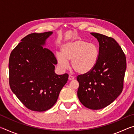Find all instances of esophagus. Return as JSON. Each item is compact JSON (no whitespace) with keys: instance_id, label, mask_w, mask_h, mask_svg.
Here are the masks:
<instances>
[{"instance_id":"1","label":"esophagus","mask_w":134,"mask_h":134,"mask_svg":"<svg viewBox=\"0 0 134 134\" xmlns=\"http://www.w3.org/2000/svg\"><path fill=\"white\" fill-rule=\"evenodd\" d=\"M74 77L73 76H72L71 75H70L69 76V80H74Z\"/></svg>"}]
</instances>
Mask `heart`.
<instances>
[{
	"instance_id": "heart-1",
	"label": "heart",
	"mask_w": 134,
	"mask_h": 134,
	"mask_svg": "<svg viewBox=\"0 0 134 134\" xmlns=\"http://www.w3.org/2000/svg\"><path fill=\"white\" fill-rule=\"evenodd\" d=\"M99 49L93 43L83 40H75L64 43L61 48V54H56L57 65L60 69L69 67V61L77 73L85 75L91 72L97 63Z\"/></svg>"
}]
</instances>
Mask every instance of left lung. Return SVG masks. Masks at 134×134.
<instances>
[{
  "label": "left lung",
  "mask_w": 134,
  "mask_h": 134,
  "mask_svg": "<svg viewBox=\"0 0 134 134\" xmlns=\"http://www.w3.org/2000/svg\"><path fill=\"white\" fill-rule=\"evenodd\" d=\"M98 41L97 63L91 72L77 77L80 102L92 110L106 107L121 94L126 69V57L113 38L98 33H90Z\"/></svg>",
  "instance_id": "8db88e82"
}]
</instances>
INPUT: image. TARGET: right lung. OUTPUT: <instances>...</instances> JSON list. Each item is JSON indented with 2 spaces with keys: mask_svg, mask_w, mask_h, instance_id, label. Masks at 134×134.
I'll return each mask as SVG.
<instances>
[{
  "mask_svg": "<svg viewBox=\"0 0 134 134\" xmlns=\"http://www.w3.org/2000/svg\"><path fill=\"white\" fill-rule=\"evenodd\" d=\"M53 32L29 34L11 53L9 62L10 89L26 107L33 111L49 109L57 100L69 75L55 74L54 54L44 47Z\"/></svg>",
  "mask_w": 134,
  "mask_h": 134,
  "instance_id": "1",
  "label": "right lung"
}]
</instances>
